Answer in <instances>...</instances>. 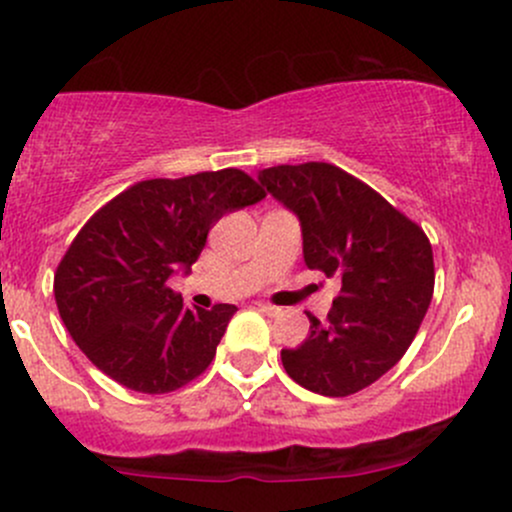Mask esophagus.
I'll return each mask as SVG.
<instances>
[{
    "instance_id": "34e87169",
    "label": "esophagus",
    "mask_w": 512,
    "mask_h": 512,
    "mask_svg": "<svg viewBox=\"0 0 512 512\" xmlns=\"http://www.w3.org/2000/svg\"><path fill=\"white\" fill-rule=\"evenodd\" d=\"M257 309H260V311H262V314H267V316H277V314H279V311H282V309H279V306L265 304V301H260V304H257Z\"/></svg>"
}]
</instances>
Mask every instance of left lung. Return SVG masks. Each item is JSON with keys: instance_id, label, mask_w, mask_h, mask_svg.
Here are the masks:
<instances>
[{"instance_id": "8db88e82", "label": "left lung", "mask_w": 512, "mask_h": 512, "mask_svg": "<svg viewBox=\"0 0 512 512\" xmlns=\"http://www.w3.org/2000/svg\"><path fill=\"white\" fill-rule=\"evenodd\" d=\"M257 181L299 218L306 267L341 279L324 324L306 314L309 336L282 351L284 370L326 397L373 385L410 348L432 301L427 235L333 164L272 166Z\"/></svg>"}]
</instances>
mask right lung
<instances>
[{
    "label": "right lung",
    "instance_id": "obj_1",
    "mask_svg": "<svg viewBox=\"0 0 512 512\" xmlns=\"http://www.w3.org/2000/svg\"><path fill=\"white\" fill-rule=\"evenodd\" d=\"M265 198L238 169L139 181L75 235L53 279L58 314L93 365L134 392L179 390L211 365L233 304L188 309L169 277L191 272L225 213Z\"/></svg>",
    "mask_w": 512,
    "mask_h": 512
}]
</instances>
